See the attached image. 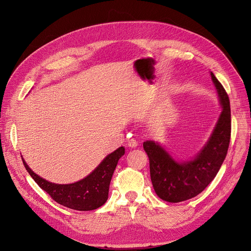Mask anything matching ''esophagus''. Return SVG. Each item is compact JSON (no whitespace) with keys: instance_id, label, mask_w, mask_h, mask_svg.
<instances>
[{"instance_id":"esophagus-1","label":"esophagus","mask_w":251,"mask_h":251,"mask_svg":"<svg viewBox=\"0 0 251 251\" xmlns=\"http://www.w3.org/2000/svg\"><path fill=\"white\" fill-rule=\"evenodd\" d=\"M127 146H128L129 148H131V149H135V148H137V146H138V142H137L136 139H133V138H132V139L128 140Z\"/></svg>"}]
</instances>
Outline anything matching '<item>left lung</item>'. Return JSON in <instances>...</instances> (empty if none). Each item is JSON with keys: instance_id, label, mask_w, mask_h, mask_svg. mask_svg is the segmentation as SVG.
<instances>
[{"instance_id": "obj_1", "label": "left lung", "mask_w": 251, "mask_h": 251, "mask_svg": "<svg viewBox=\"0 0 251 251\" xmlns=\"http://www.w3.org/2000/svg\"><path fill=\"white\" fill-rule=\"evenodd\" d=\"M222 111L201 151L187 160H177L154 140L143 142L150 159L151 179L156 195L180 202L202 192L214 180L227 155L231 136L230 100L226 90L210 72Z\"/></svg>"}]
</instances>
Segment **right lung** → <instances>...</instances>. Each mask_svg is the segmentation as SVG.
Masks as SVG:
<instances>
[{
  "mask_svg": "<svg viewBox=\"0 0 251 251\" xmlns=\"http://www.w3.org/2000/svg\"><path fill=\"white\" fill-rule=\"evenodd\" d=\"M125 153L121 147L108 154L100 165L83 179L70 184L50 182L35 174L22 157L25 169L37 183L58 203L75 210H92L101 206L109 197V187L118 161ZM22 156V155H21Z\"/></svg>",
  "mask_w": 251,
  "mask_h": 251,
  "instance_id": "obj_1",
  "label": "right lung"
}]
</instances>
